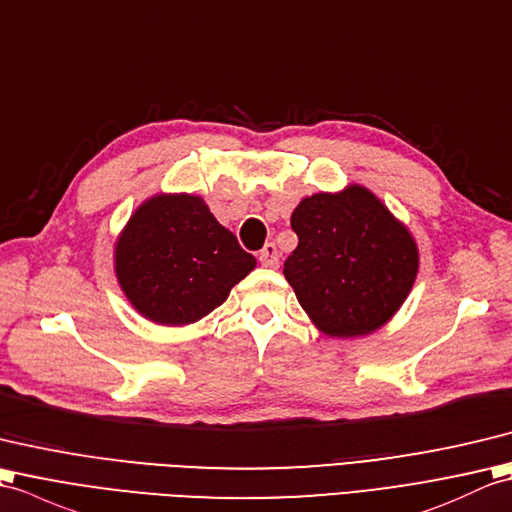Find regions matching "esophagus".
<instances>
[{
  "mask_svg": "<svg viewBox=\"0 0 512 512\" xmlns=\"http://www.w3.org/2000/svg\"><path fill=\"white\" fill-rule=\"evenodd\" d=\"M258 260H260V263H263L265 267H278L280 254H278L276 243H267L263 249H260V252H258Z\"/></svg>",
  "mask_w": 512,
  "mask_h": 512,
  "instance_id": "obj_1",
  "label": "esophagus"
}]
</instances>
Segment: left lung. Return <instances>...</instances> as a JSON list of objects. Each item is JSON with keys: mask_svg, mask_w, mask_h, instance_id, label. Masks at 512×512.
<instances>
[{"mask_svg": "<svg viewBox=\"0 0 512 512\" xmlns=\"http://www.w3.org/2000/svg\"><path fill=\"white\" fill-rule=\"evenodd\" d=\"M291 227L298 247L285 278L322 333L361 337L399 311L416 280L418 249L368 188L302 199Z\"/></svg>", "mask_w": 512, "mask_h": 512, "instance_id": "8db88e82", "label": "left lung"}]
</instances>
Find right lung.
Wrapping results in <instances>:
<instances>
[{
	"label": "right lung",
	"mask_w": 512,
	"mask_h": 512,
	"mask_svg": "<svg viewBox=\"0 0 512 512\" xmlns=\"http://www.w3.org/2000/svg\"><path fill=\"white\" fill-rule=\"evenodd\" d=\"M256 258L192 195H157L135 210L116 243V276L146 320L192 324L221 306Z\"/></svg>",
	"instance_id": "right-lung-1"
}]
</instances>
